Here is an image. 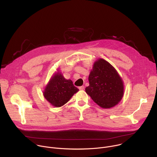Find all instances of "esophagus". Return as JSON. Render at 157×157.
<instances>
[{
    "instance_id": "34e87169",
    "label": "esophagus",
    "mask_w": 157,
    "mask_h": 157,
    "mask_svg": "<svg viewBox=\"0 0 157 157\" xmlns=\"http://www.w3.org/2000/svg\"><path fill=\"white\" fill-rule=\"evenodd\" d=\"M84 89V87L83 86H80V87H79V90H83V89Z\"/></svg>"
}]
</instances>
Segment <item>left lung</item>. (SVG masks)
I'll use <instances>...</instances> for the list:
<instances>
[{"mask_svg":"<svg viewBox=\"0 0 157 157\" xmlns=\"http://www.w3.org/2000/svg\"><path fill=\"white\" fill-rule=\"evenodd\" d=\"M89 86L86 93L101 107L110 109L122 100L124 94L122 78L114 67L99 58L93 64L89 75Z\"/></svg>","mask_w":157,"mask_h":157,"instance_id":"obj_1","label":"left lung"}]
</instances>
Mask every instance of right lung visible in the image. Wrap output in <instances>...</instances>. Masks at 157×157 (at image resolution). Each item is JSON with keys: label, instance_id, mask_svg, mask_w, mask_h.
Returning <instances> with one entry per match:
<instances>
[{"label": "right lung", "instance_id": "1", "mask_svg": "<svg viewBox=\"0 0 157 157\" xmlns=\"http://www.w3.org/2000/svg\"><path fill=\"white\" fill-rule=\"evenodd\" d=\"M79 91L71 79H66L59 69L50 79L43 91V96L53 106L59 107L68 102Z\"/></svg>", "mask_w": 157, "mask_h": 157}]
</instances>
